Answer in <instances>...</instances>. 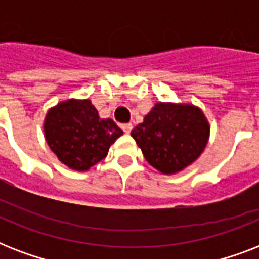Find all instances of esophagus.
I'll return each mask as SVG.
<instances>
[{
  "instance_id": "34e87169",
  "label": "esophagus",
  "mask_w": 259,
  "mask_h": 259,
  "mask_svg": "<svg viewBox=\"0 0 259 259\" xmlns=\"http://www.w3.org/2000/svg\"><path fill=\"white\" fill-rule=\"evenodd\" d=\"M132 129H133V125H132V123H123V125H122V130H123L126 134H129L130 132H132Z\"/></svg>"
}]
</instances>
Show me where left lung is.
<instances>
[{
    "label": "left lung",
    "mask_w": 259,
    "mask_h": 259,
    "mask_svg": "<svg viewBox=\"0 0 259 259\" xmlns=\"http://www.w3.org/2000/svg\"><path fill=\"white\" fill-rule=\"evenodd\" d=\"M132 137L150 165L162 175H175L200 157L209 123L197 106L158 102L132 130Z\"/></svg>",
    "instance_id": "8db88e82"
}]
</instances>
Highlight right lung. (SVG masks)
<instances>
[{"instance_id":"obj_1","label":"right lung","mask_w":259,"mask_h":259,"mask_svg":"<svg viewBox=\"0 0 259 259\" xmlns=\"http://www.w3.org/2000/svg\"><path fill=\"white\" fill-rule=\"evenodd\" d=\"M122 132L113 119H102L90 99H67L51 107L44 137L59 161L84 172L103 160Z\"/></svg>"}]
</instances>
